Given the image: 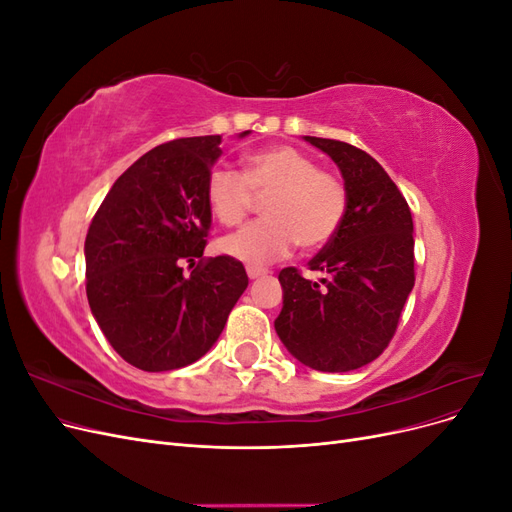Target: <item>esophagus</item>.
<instances>
[{"label": "esophagus", "instance_id": "obj_1", "mask_svg": "<svg viewBox=\"0 0 512 512\" xmlns=\"http://www.w3.org/2000/svg\"><path fill=\"white\" fill-rule=\"evenodd\" d=\"M269 271L267 269H260V267H247V277L250 280H258V277H265Z\"/></svg>", "mask_w": 512, "mask_h": 512}]
</instances>
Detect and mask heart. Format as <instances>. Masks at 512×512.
Instances as JSON below:
<instances>
[{
	"label": "heart",
	"instance_id": "obj_1",
	"mask_svg": "<svg viewBox=\"0 0 512 512\" xmlns=\"http://www.w3.org/2000/svg\"><path fill=\"white\" fill-rule=\"evenodd\" d=\"M265 195V220L220 241L224 254L247 265L282 258L294 243L303 250H320L337 235L348 211L344 181L290 145L247 153L243 173L215 168L205 185L207 205L224 226H239L256 198Z\"/></svg>",
	"mask_w": 512,
	"mask_h": 512
}]
</instances>
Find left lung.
Segmentation results:
<instances>
[{
	"instance_id": "obj_1",
	"label": "left lung",
	"mask_w": 512,
	"mask_h": 512,
	"mask_svg": "<svg viewBox=\"0 0 512 512\" xmlns=\"http://www.w3.org/2000/svg\"><path fill=\"white\" fill-rule=\"evenodd\" d=\"M342 170L348 211L337 235L309 260L324 273L280 271L284 307L275 331L294 359L318 371L359 369L384 352L414 288L412 213L386 170L354 145L305 136Z\"/></svg>"
}]
</instances>
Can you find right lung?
<instances>
[{
  "label": "right lung",
  "instance_id": "right-lung-1",
  "mask_svg": "<svg viewBox=\"0 0 512 512\" xmlns=\"http://www.w3.org/2000/svg\"><path fill=\"white\" fill-rule=\"evenodd\" d=\"M220 143L215 134L153 147L113 183L89 224L91 314L121 359L143 371L179 369L207 354L247 288L239 260L203 258L205 185ZM183 261L197 265L190 278Z\"/></svg>",
  "mask_w": 512,
  "mask_h": 512
}]
</instances>
